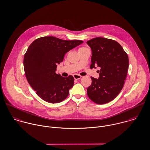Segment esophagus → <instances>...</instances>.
I'll list each match as a JSON object with an SVG mask.
<instances>
[{"instance_id":"1","label":"esophagus","mask_w":150,"mask_h":150,"mask_svg":"<svg viewBox=\"0 0 150 150\" xmlns=\"http://www.w3.org/2000/svg\"><path fill=\"white\" fill-rule=\"evenodd\" d=\"M74 78L75 79L78 80V79H80L82 78V76L79 75H78V74H74Z\"/></svg>"}]
</instances>
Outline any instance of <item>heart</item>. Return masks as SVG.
I'll list each match as a JSON object with an SVG mask.
<instances>
[{"label":"heart","instance_id":"b5f03b06","mask_svg":"<svg viewBox=\"0 0 150 150\" xmlns=\"http://www.w3.org/2000/svg\"><path fill=\"white\" fill-rule=\"evenodd\" d=\"M83 48H84V47H82V48H79V50H81V49H83Z\"/></svg>","mask_w":150,"mask_h":150}]
</instances>
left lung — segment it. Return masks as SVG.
Listing matches in <instances>:
<instances>
[{"label":"left lung","mask_w":150,"mask_h":150,"mask_svg":"<svg viewBox=\"0 0 150 150\" xmlns=\"http://www.w3.org/2000/svg\"><path fill=\"white\" fill-rule=\"evenodd\" d=\"M86 43L92 50L90 68H100L99 78L91 77L88 96L95 103H107L119 94L124 86L129 65L128 55L121 45L113 40L96 37Z\"/></svg>","instance_id":"1"}]
</instances>
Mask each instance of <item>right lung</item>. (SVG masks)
<instances>
[{
	"mask_svg": "<svg viewBox=\"0 0 150 150\" xmlns=\"http://www.w3.org/2000/svg\"><path fill=\"white\" fill-rule=\"evenodd\" d=\"M83 42L48 36L37 38L30 45L24 57L25 75L28 83L42 99L57 103L67 98L74 78L72 75L62 77L55 71L65 54Z\"/></svg>",
	"mask_w": 150,
	"mask_h": 150,
	"instance_id": "obj_1",
	"label": "right lung"
}]
</instances>
